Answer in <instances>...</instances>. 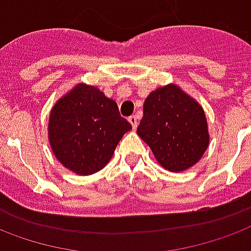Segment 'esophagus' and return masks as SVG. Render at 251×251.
Returning a JSON list of instances; mask_svg holds the SVG:
<instances>
[{"instance_id":"1","label":"esophagus","mask_w":251,"mask_h":251,"mask_svg":"<svg viewBox=\"0 0 251 251\" xmlns=\"http://www.w3.org/2000/svg\"><path fill=\"white\" fill-rule=\"evenodd\" d=\"M129 122L131 124V126H133V129H137V126H138V118H137V116H130L129 117Z\"/></svg>"}]
</instances>
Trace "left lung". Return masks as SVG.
<instances>
[{
  "instance_id": "1",
  "label": "left lung",
  "mask_w": 251,
  "mask_h": 251,
  "mask_svg": "<svg viewBox=\"0 0 251 251\" xmlns=\"http://www.w3.org/2000/svg\"><path fill=\"white\" fill-rule=\"evenodd\" d=\"M137 133L161 166L170 172L193 166L209 146L203 109L176 85L158 88L148 96Z\"/></svg>"
}]
</instances>
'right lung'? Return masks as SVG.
Returning <instances> with one entry per match:
<instances>
[{
	"label": "right lung",
	"mask_w": 251,
	"mask_h": 251,
	"mask_svg": "<svg viewBox=\"0 0 251 251\" xmlns=\"http://www.w3.org/2000/svg\"><path fill=\"white\" fill-rule=\"evenodd\" d=\"M131 125L100 89L78 85L50 113L49 141L59 162L88 176L105 168Z\"/></svg>",
	"instance_id": "obj_1"
}]
</instances>
